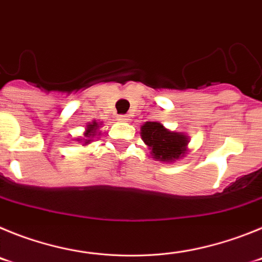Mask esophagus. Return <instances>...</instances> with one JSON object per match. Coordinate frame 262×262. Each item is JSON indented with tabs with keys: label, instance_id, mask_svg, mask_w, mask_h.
Instances as JSON below:
<instances>
[{
	"label": "esophagus",
	"instance_id": "obj_1",
	"mask_svg": "<svg viewBox=\"0 0 262 262\" xmlns=\"http://www.w3.org/2000/svg\"><path fill=\"white\" fill-rule=\"evenodd\" d=\"M118 120H120V122H128L129 117L128 115H119V117H118Z\"/></svg>",
	"mask_w": 262,
	"mask_h": 262
}]
</instances>
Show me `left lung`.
<instances>
[{"mask_svg": "<svg viewBox=\"0 0 262 262\" xmlns=\"http://www.w3.org/2000/svg\"><path fill=\"white\" fill-rule=\"evenodd\" d=\"M140 136L149 149L151 157L156 161L174 163L189 152V136L184 133L170 131L160 122H145L140 127Z\"/></svg>", "mask_w": 262, "mask_h": 262, "instance_id": "obj_1", "label": "left lung"}]
</instances>
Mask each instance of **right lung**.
<instances>
[{"instance_id": "add662e5", "label": "right lung", "mask_w": 262, "mask_h": 262, "mask_svg": "<svg viewBox=\"0 0 262 262\" xmlns=\"http://www.w3.org/2000/svg\"><path fill=\"white\" fill-rule=\"evenodd\" d=\"M103 122H97L93 120L90 123L86 124V128H85L84 136H80V138H76L75 140L78 143H82V145H89L90 143L94 142L96 136L101 135V127H102Z\"/></svg>"}]
</instances>
